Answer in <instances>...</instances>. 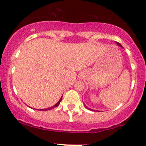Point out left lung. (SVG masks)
<instances>
[{
  "instance_id": "8db88e82",
  "label": "left lung",
  "mask_w": 146,
  "mask_h": 146,
  "mask_svg": "<svg viewBox=\"0 0 146 146\" xmlns=\"http://www.w3.org/2000/svg\"><path fill=\"white\" fill-rule=\"evenodd\" d=\"M116 43H117V44H118V45H119V46H121V44H120V43L117 42H116ZM122 47H123V46H122ZM86 108H87V109H88V110H92V109H90V108H88V107H86Z\"/></svg>"
}]
</instances>
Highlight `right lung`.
<instances>
[{"label": "right lung", "mask_w": 146, "mask_h": 146, "mask_svg": "<svg viewBox=\"0 0 146 146\" xmlns=\"http://www.w3.org/2000/svg\"><path fill=\"white\" fill-rule=\"evenodd\" d=\"M61 100H62V98L60 99V101L58 102V103L56 104V105L55 106H52V107H50V108H46V109H40V110H51L52 108H55V107H57V106H59V104H60V102H61Z\"/></svg>", "instance_id": "1"}]
</instances>
